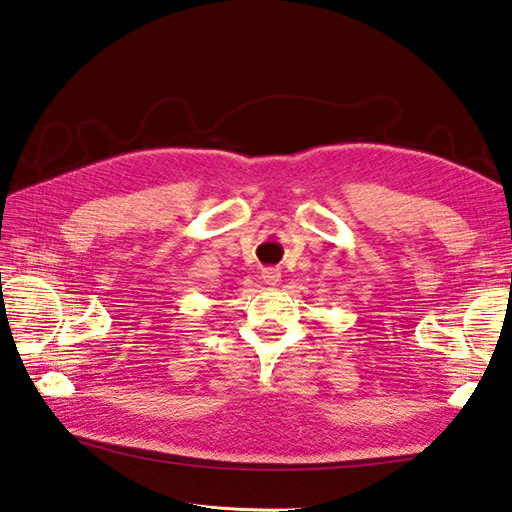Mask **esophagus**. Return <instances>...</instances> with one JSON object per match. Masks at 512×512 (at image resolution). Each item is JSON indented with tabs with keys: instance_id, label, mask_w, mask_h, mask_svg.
Here are the masks:
<instances>
[{
	"instance_id": "obj_1",
	"label": "esophagus",
	"mask_w": 512,
	"mask_h": 512,
	"mask_svg": "<svg viewBox=\"0 0 512 512\" xmlns=\"http://www.w3.org/2000/svg\"><path fill=\"white\" fill-rule=\"evenodd\" d=\"M282 278V274L278 269H263V274H260V280L265 282V285H278Z\"/></svg>"
}]
</instances>
